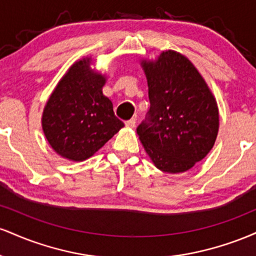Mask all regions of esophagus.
Here are the masks:
<instances>
[{
	"mask_svg": "<svg viewBox=\"0 0 256 256\" xmlns=\"http://www.w3.org/2000/svg\"><path fill=\"white\" fill-rule=\"evenodd\" d=\"M125 125L128 126V128H134V125H136V118H131L130 120H128V122H125Z\"/></svg>",
	"mask_w": 256,
	"mask_h": 256,
	"instance_id": "esophagus-1",
	"label": "esophagus"
}]
</instances>
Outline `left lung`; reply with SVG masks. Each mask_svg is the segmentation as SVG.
Wrapping results in <instances>:
<instances>
[{"instance_id": "obj_1", "label": "left lung", "mask_w": 256, "mask_h": 256, "mask_svg": "<svg viewBox=\"0 0 256 256\" xmlns=\"http://www.w3.org/2000/svg\"><path fill=\"white\" fill-rule=\"evenodd\" d=\"M150 110L137 134L156 168L182 173L201 161L216 143L219 110L207 83L189 58L166 50L142 60Z\"/></svg>"}]
</instances>
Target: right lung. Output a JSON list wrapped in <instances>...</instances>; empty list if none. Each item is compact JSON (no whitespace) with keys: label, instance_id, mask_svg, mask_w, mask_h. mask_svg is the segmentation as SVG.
Returning a JSON list of instances; mask_svg holds the SVG:
<instances>
[{"label":"right lung","instance_id":"right-lung-1","mask_svg":"<svg viewBox=\"0 0 256 256\" xmlns=\"http://www.w3.org/2000/svg\"><path fill=\"white\" fill-rule=\"evenodd\" d=\"M91 58L72 64L44 107L42 128L55 152L84 161L102 148L124 122L102 92L106 77L90 67Z\"/></svg>","mask_w":256,"mask_h":256}]
</instances>
